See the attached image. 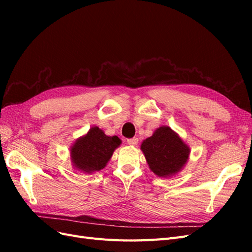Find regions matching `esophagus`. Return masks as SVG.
<instances>
[{"instance_id":"obj_1","label":"esophagus","mask_w":252,"mask_h":252,"mask_svg":"<svg viewBox=\"0 0 252 252\" xmlns=\"http://www.w3.org/2000/svg\"><path fill=\"white\" fill-rule=\"evenodd\" d=\"M127 143L131 146H135L139 143V139L138 138H132V139H127Z\"/></svg>"}]
</instances>
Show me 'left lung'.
I'll return each mask as SVG.
<instances>
[{
    "label": "left lung",
    "instance_id": "obj_1",
    "mask_svg": "<svg viewBox=\"0 0 252 252\" xmlns=\"http://www.w3.org/2000/svg\"><path fill=\"white\" fill-rule=\"evenodd\" d=\"M141 149L150 169L158 177H168L180 171L189 156L187 145L168 126L157 129L142 143Z\"/></svg>",
    "mask_w": 252,
    "mask_h": 252
}]
</instances>
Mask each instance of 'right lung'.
Segmentation results:
<instances>
[{"label":"right lung","instance_id":"1","mask_svg":"<svg viewBox=\"0 0 252 252\" xmlns=\"http://www.w3.org/2000/svg\"><path fill=\"white\" fill-rule=\"evenodd\" d=\"M120 144L121 140L117 135L108 136L98 127H93L85 136L74 143L71 148L72 162L84 172L100 171Z\"/></svg>","mask_w":252,"mask_h":252}]
</instances>
